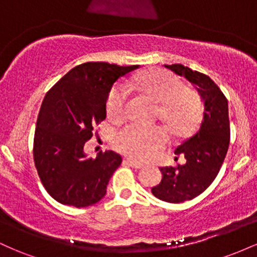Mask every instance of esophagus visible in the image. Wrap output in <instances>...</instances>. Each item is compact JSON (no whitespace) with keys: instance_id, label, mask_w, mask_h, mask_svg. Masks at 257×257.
Instances as JSON below:
<instances>
[{"instance_id":"1","label":"esophagus","mask_w":257,"mask_h":257,"mask_svg":"<svg viewBox=\"0 0 257 257\" xmlns=\"http://www.w3.org/2000/svg\"><path fill=\"white\" fill-rule=\"evenodd\" d=\"M124 163H125V164H128L129 167L134 168V169H139V168H141V167H143V164H141V163H139V162H135V161H133V159H125V161H124Z\"/></svg>"}]
</instances>
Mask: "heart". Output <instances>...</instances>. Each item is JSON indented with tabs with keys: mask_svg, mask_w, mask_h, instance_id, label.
Wrapping results in <instances>:
<instances>
[{
	"mask_svg": "<svg viewBox=\"0 0 257 257\" xmlns=\"http://www.w3.org/2000/svg\"><path fill=\"white\" fill-rule=\"evenodd\" d=\"M138 87L155 101L159 102L162 119L176 135H187L199 124L203 116V101L194 89L185 87L184 82L166 70H150L133 79ZM128 88L116 84L106 101L107 116L120 119L125 114ZM169 141V135L161 125L145 126L132 123L114 134L113 144L118 151L137 161L155 158Z\"/></svg>",
	"mask_w": 257,
	"mask_h": 257,
	"instance_id": "obj_1",
	"label": "heart"
}]
</instances>
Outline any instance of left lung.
Returning a JSON list of instances; mask_svg holds the SVG:
<instances>
[{
  "label": "left lung",
  "mask_w": 257,
  "mask_h": 257,
  "mask_svg": "<svg viewBox=\"0 0 257 257\" xmlns=\"http://www.w3.org/2000/svg\"><path fill=\"white\" fill-rule=\"evenodd\" d=\"M164 66L196 85L204 102V113L198 131L175 150V155L185 156L186 163L161 168L162 181L151 190L158 199L181 203L204 192L220 172L231 135L228 102L209 76L181 64Z\"/></svg>",
  "instance_id": "left-lung-1"
}]
</instances>
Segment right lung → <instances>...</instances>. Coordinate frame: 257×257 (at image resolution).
<instances>
[{
    "instance_id": "obj_1",
    "label": "right lung",
    "mask_w": 257,
    "mask_h": 257,
    "mask_svg": "<svg viewBox=\"0 0 257 257\" xmlns=\"http://www.w3.org/2000/svg\"><path fill=\"white\" fill-rule=\"evenodd\" d=\"M138 67L81 64L46 94L35 131L34 161L43 187L57 202L84 208L106 194V186L122 157L105 151L88 158L83 147L93 137L94 126L106 118L112 85Z\"/></svg>"
}]
</instances>
